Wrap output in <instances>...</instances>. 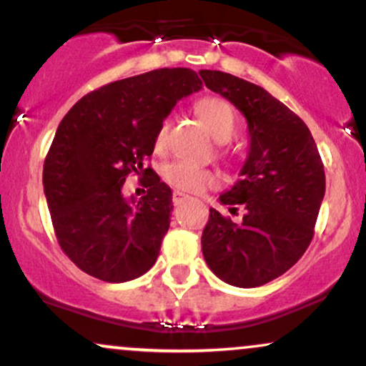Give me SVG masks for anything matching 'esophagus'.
Returning a JSON list of instances; mask_svg holds the SVG:
<instances>
[{
  "instance_id": "1",
  "label": "esophagus",
  "mask_w": 366,
  "mask_h": 366,
  "mask_svg": "<svg viewBox=\"0 0 366 366\" xmlns=\"http://www.w3.org/2000/svg\"><path fill=\"white\" fill-rule=\"evenodd\" d=\"M187 199V196L184 194V192H179V191H175L174 194H172V201H174V204H180V203H184V201Z\"/></svg>"
}]
</instances>
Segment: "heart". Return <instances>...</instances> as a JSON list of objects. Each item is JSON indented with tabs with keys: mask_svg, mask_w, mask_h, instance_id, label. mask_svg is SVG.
Listing matches in <instances>:
<instances>
[{
	"mask_svg": "<svg viewBox=\"0 0 366 366\" xmlns=\"http://www.w3.org/2000/svg\"><path fill=\"white\" fill-rule=\"evenodd\" d=\"M196 113L203 124L207 125L213 137L217 141L225 142L236 132V112L232 104L222 98H203L196 103ZM167 130H169V120H163L154 134V148L162 151L167 142ZM163 180L170 187L177 191L192 192V194H201L208 189H215L218 186V177L215 172L208 169H199L184 162H172L163 167Z\"/></svg>",
	"mask_w": 366,
	"mask_h": 366,
	"instance_id": "obj_1",
	"label": "heart"
}]
</instances>
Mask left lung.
I'll return each mask as SVG.
<instances>
[{
    "label": "left lung",
    "instance_id": "obj_1",
    "mask_svg": "<svg viewBox=\"0 0 366 366\" xmlns=\"http://www.w3.org/2000/svg\"><path fill=\"white\" fill-rule=\"evenodd\" d=\"M208 89L224 96L247 120L249 153L241 179L220 196L236 224L209 208L201 236L204 262L224 282L259 287L292 267L308 249L325 194L317 144L296 113L263 87L218 70H201Z\"/></svg>",
    "mask_w": 366,
    "mask_h": 366
}]
</instances>
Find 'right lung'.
I'll use <instances>...</instances> for the list:
<instances>
[{
  "label": "right lung",
  "instance_id": "add662e5",
  "mask_svg": "<svg viewBox=\"0 0 366 366\" xmlns=\"http://www.w3.org/2000/svg\"><path fill=\"white\" fill-rule=\"evenodd\" d=\"M201 84L191 69L151 70L91 91L63 117L43 186L58 244L87 275L127 282L157 262L174 204L170 187L144 163L159 124ZM130 173L149 187L137 204L121 194Z\"/></svg>",
  "mask_w": 366,
  "mask_h": 366
}]
</instances>
